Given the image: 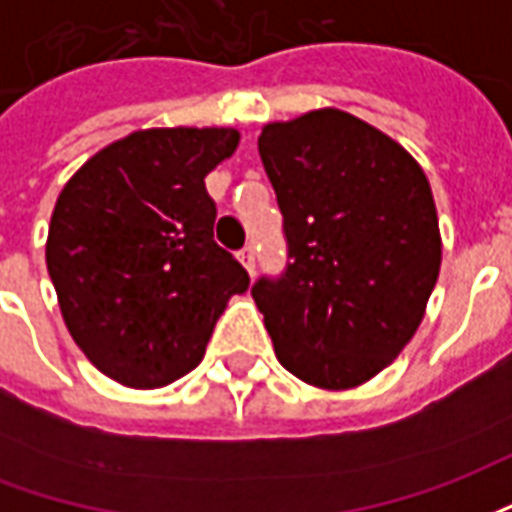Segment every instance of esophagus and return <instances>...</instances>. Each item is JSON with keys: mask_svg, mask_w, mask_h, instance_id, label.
I'll return each instance as SVG.
<instances>
[{"mask_svg": "<svg viewBox=\"0 0 512 512\" xmlns=\"http://www.w3.org/2000/svg\"><path fill=\"white\" fill-rule=\"evenodd\" d=\"M238 260L244 263V268L249 274H255V249H252V246H244V249L238 252Z\"/></svg>", "mask_w": 512, "mask_h": 512, "instance_id": "esophagus-1", "label": "esophagus"}]
</instances>
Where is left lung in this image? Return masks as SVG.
I'll return each instance as SVG.
<instances>
[{
  "instance_id": "left-lung-1",
  "label": "left lung",
  "mask_w": 512,
  "mask_h": 512,
  "mask_svg": "<svg viewBox=\"0 0 512 512\" xmlns=\"http://www.w3.org/2000/svg\"><path fill=\"white\" fill-rule=\"evenodd\" d=\"M257 150L290 263L282 277L257 279L252 299L285 370L354 389L406 348L439 279L428 178L392 136L340 109L268 123Z\"/></svg>"
}]
</instances>
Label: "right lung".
<instances>
[{
	"mask_svg": "<svg viewBox=\"0 0 512 512\" xmlns=\"http://www.w3.org/2000/svg\"><path fill=\"white\" fill-rule=\"evenodd\" d=\"M235 128H147L84 161L57 197L46 266L68 332L104 376L156 389L191 373L249 274L213 241L205 175Z\"/></svg>",
	"mask_w": 512,
	"mask_h": 512,
	"instance_id": "1",
	"label": "right lung"
}]
</instances>
